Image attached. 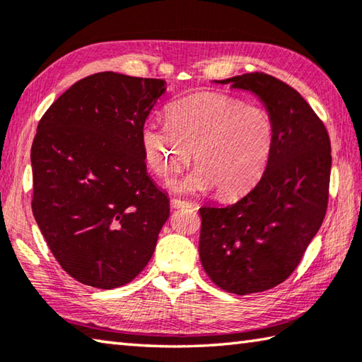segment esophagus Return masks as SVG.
<instances>
[{
    "label": "esophagus",
    "instance_id": "esophagus-1",
    "mask_svg": "<svg viewBox=\"0 0 362 362\" xmlns=\"http://www.w3.org/2000/svg\"><path fill=\"white\" fill-rule=\"evenodd\" d=\"M170 203H173V207H175V209H179V207H188V206H192V203H189V201L180 199V198H173V201H170Z\"/></svg>",
    "mask_w": 362,
    "mask_h": 362
}]
</instances>
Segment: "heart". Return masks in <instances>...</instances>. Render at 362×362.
Wrapping results in <instances>:
<instances>
[{"label": "heart", "instance_id": "heart-1", "mask_svg": "<svg viewBox=\"0 0 362 362\" xmlns=\"http://www.w3.org/2000/svg\"><path fill=\"white\" fill-rule=\"evenodd\" d=\"M168 122H146L142 148L148 166L168 180L188 166L196 169L174 182L175 192L220 196L244 193L262 179L276 146V124L267 108L218 93L196 94L170 103Z\"/></svg>", "mask_w": 362, "mask_h": 362}]
</instances>
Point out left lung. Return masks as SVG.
I'll use <instances>...</instances> for the list:
<instances>
[{
	"mask_svg": "<svg viewBox=\"0 0 362 362\" xmlns=\"http://www.w3.org/2000/svg\"><path fill=\"white\" fill-rule=\"evenodd\" d=\"M216 83L259 97L276 124V146L260 182L235 204L199 209L204 272L220 289L247 296L289 278L321 228L330 140L308 102L274 76L255 71Z\"/></svg>",
	"mask_w": 362,
	"mask_h": 362,
	"instance_id": "obj_1",
	"label": "left lung"
}]
</instances>
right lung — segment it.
<instances>
[{
    "label": "right lung",
    "instance_id": "add662e5",
    "mask_svg": "<svg viewBox=\"0 0 362 362\" xmlns=\"http://www.w3.org/2000/svg\"><path fill=\"white\" fill-rule=\"evenodd\" d=\"M166 81L102 71L47 108L32 145V211L71 278L113 289L137 276L169 218L146 174L142 129Z\"/></svg>",
    "mask_w": 362,
    "mask_h": 362
}]
</instances>
